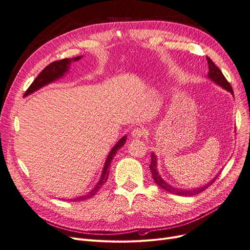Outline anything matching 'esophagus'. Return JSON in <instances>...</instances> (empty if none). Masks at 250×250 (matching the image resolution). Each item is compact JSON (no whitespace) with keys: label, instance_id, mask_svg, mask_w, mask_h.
Returning <instances> with one entry per match:
<instances>
[{"label":"esophagus","instance_id":"obj_1","mask_svg":"<svg viewBox=\"0 0 250 250\" xmlns=\"http://www.w3.org/2000/svg\"><path fill=\"white\" fill-rule=\"evenodd\" d=\"M146 135L145 129L143 127H135L132 131V137L134 139H140Z\"/></svg>","mask_w":250,"mask_h":250}]
</instances>
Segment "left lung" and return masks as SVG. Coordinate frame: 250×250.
I'll list each match as a JSON object with an SVG mask.
<instances>
[{
  "mask_svg": "<svg viewBox=\"0 0 250 250\" xmlns=\"http://www.w3.org/2000/svg\"><path fill=\"white\" fill-rule=\"evenodd\" d=\"M208 62V78L213 82L214 83H216L218 85L222 86L223 89L227 90L228 92H230L232 95H234L233 89L232 86L230 85V83H228V81L226 80V78L224 77L223 72L221 71V69L216 66V65L211 61L210 58L206 57ZM150 170L152 173V178H153L154 182L156 183V185L159 186L161 189H164L165 191H167L171 194H175V195H180V196H193V195H197L200 192L204 191L206 188L209 187L211 184L215 181V179L218 178L219 173L216 175L210 182H208V184H205L204 186L201 187H197V188H194V189H181V188H176V187H172L169 184H167L164 179L161 178V176L159 175L158 169H157V156L154 154V152H152L151 153V164H150Z\"/></svg>",
  "mask_w": 250,
  "mask_h": 250,
  "instance_id": "8db88e82",
  "label": "left lung"
}]
</instances>
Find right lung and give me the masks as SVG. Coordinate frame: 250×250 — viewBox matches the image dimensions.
Instances as JSON below:
<instances>
[{
  "label": "right lung",
  "instance_id": "add662e5",
  "mask_svg": "<svg viewBox=\"0 0 250 250\" xmlns=\"http://www.w3.org/2000/svg\"><path fill=\"white\" fill-rule=\"evenodd\" d=\"M83 56H78V57H74L71 59H62L59 61H55V62H52L51 64H49L46 68H44V70H42V72L38 75L36 78V80L32 82V83L30 84L29 88L27 89V91L25 92L24 96H28L30 94H32L34 92L40 90L42 86H45L53 82L57 81L58 79H61L62 77H64V74L68 72L69 67H70V64L71 62H75V61H79L80 59H82ZM126 141V136H124L121 140L118 141V142L113 146V148L110 150L109 154L107 155L106 161H105V165L101 173V177L99 182L96 184L95 187L86 194L82 195V196H78V197H74L71 199H67L70 201H82V200H85V199H89L91 197H93L94 195H96V193L100 190V188L104 185L105 182L108 179V175H109V167L111 165V161L113 159V157L116 154V151L118 149H121Z\"/></svg>",
  "mask_w": 250,
  "mask_h": 250
}]
</instances>
